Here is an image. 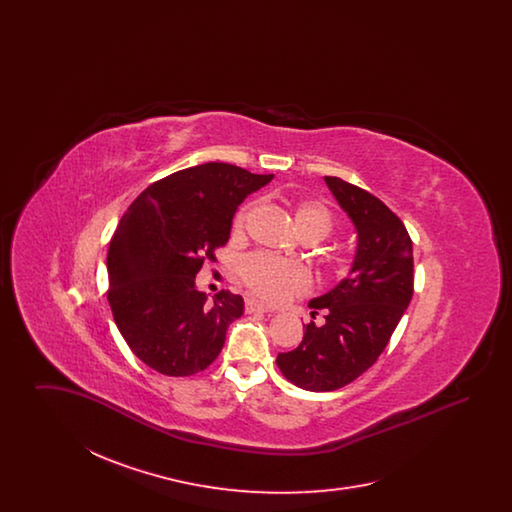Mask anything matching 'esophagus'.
I'll return each mask as SVG.
<instances>
[{"label":"esophagus","mask_w":512,"mask_h":512,"mask_svg":"<svg viewBox=\"0 0 512 512\" xmlns=\"http://www.w3.org/2000/svg\"><path fill=\"white\" fill-rule=\"evenodd\" d=\"M245 311H247V313H272L270 307L259 303V301H255V299H245Z\"/></svg>","instance_id":"esophagus-1"}]
</instances>
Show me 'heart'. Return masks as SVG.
<instances>
[{"label":"heart","mask_w":512,"mask_h":512,"mask_svg":"<svg viewBox=\"0 0 512 512\" xmlns=\"http://www.w3.org/2000/svg\"><path fill=\"white\" fill-rule=\"evenodd\" d=\"M280 201L292 211L295 228L305 240H324L334 228L332 209L317 197H290L280 195ZM255 211L253 201H245L232 220V234L238 238ZM240 276L249 292L270 303H282L297 293L307 292L311 274L297 261L278 259L267 253L247 255L240 263Z\"/></svg>","instance_id":"b5f03b06"}]
</instances>
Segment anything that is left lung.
I'll return each instance as SVG.
<instances>
[{
    "instance_id": "left-lung-1",
    "label": "left lung",
    "mask_w": 512,
    "mask_h": 512,
    "mask_svg": "<svg viewBox=\"0 0 512 512\" xmlns=\"http://www.w3.org/2000/svg\"><path fill=\"white\" fill-rule=\"evenodd\" d=\"M328 188L357 228V255L347 278L309 305L324 324L305 326L303 340L276 365L297 388L334 391L378 361L411 303L413 242L401 219L376 195L336 176Z\"/></svg>"
}]
</instances>
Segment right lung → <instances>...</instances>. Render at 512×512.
<instances>
[{
    "label": "right lung",
    "instance_id": "1",
    "mask_svg": "<svg viewBox=\"0 0 512 512\" xmlns=\"http://www.w3.org/2000/svg\"><path fill=\"white\" fill-rule=\"evenodd\" d=\"M272 180L228 163H205L153 182L138 195L107 251L115 324L132 353L165 376H194L219 357L242 295L197 292L195 274L230 238L245 197Z\"/></svg>",
    "mask_w": 512,
    "mask_h": 512
}]
</instances>
